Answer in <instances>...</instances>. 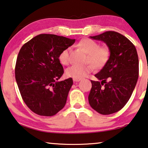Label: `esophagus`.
I'll use <instances>...</instances> for the list:
<instances>
[{
    "instance_id": "esophagus-1",
    "label": "esophagus",
    "mask_w": 148,
    "mask_h": 148,
    "mask_svg": "<svg viewBox=\"0 0 148 148\" xmlns=\"http://www.w3.org/2000/svg\"><path fill=\"white\" fill-rule=\"evenodd\" d=\"M81 79H78V78H73V81L74 82H79L80 81Z\"/></svg>"
}]
</instances>
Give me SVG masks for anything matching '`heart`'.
<instances>
[{"label": "heart", "instance_id": "b5f03b06", "mask_svg": "<svg viewBox=\"0 0 148 148\" xmlns=\"http://www.w3.org/2000/svg\"><path fill=\"white\" fill-rule=\"evenodd\" d=\"M79 47L88 54L86 62L90 63L85 66H72L66 70V75L73 78L81 79L87 76L94 70L102 68L106 64L110 56V51L107 46H100L98 42L90 38L83 39L79 42ZM70 48L62 50L58 55V60L62 65H68L70 62ZM92 64L91 65V64Z\"/></svg>", "mask_w": 148, "mask_h": 148}]
</instances>
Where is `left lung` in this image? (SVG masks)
<instances>
[{
    "mask_svg": "<svg viewBox=\"0 0 148 148\" xmlns=\"http://www.w3.org/2000/svg\"><path fill=\"white\" fill-rule=\"evenodd\" d=\"M90 38L102 40L110 51L109 60L95 75L99 81L91 80L88 101L92 108L108 115L123 108L130 98L139 76L137 50L126 37L106 31Z\"/></svg>",
    "mask_w": 148,
    "mask_h": 148,
    "instance_id": "obj_1",
    "label": "left lung"
}]
</instances>
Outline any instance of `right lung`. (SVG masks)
<instances>
[{"instance_id": "right-lung-1", "label": "right lung", "mask_w": 148, "mask_h": 148, "mask_svg": "<svg viewBox=\"0 0 148 148\" xmlns=\"http://www.w3.org/2000/svg\"><path fill=\"white\" fill-rule=\"evenodd\" d=\"M74 42L75 39L41 34L20 50L15 78L22 98L34 113L52 116L64 107L73 80L58 82L64 74L58 55Z\"/></svg>"}]
</instances>
